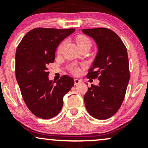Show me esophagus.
<instances>
[{
    "label": "esophagus",
    "instance_id": "1",
    "mask_svg": "<svg viewBox=\"0 0 148 148\" xmlns=\"http://www.w3.org/2000/svg\"><path fill=\"white\" fill-rule=\"evenodd\" d=\"M74 84L75 85H78L81 83V80H79L78 79H74Z\"/></svg>",
    "mask_w": 148,
    "mask_h": 148
}]
</instances>
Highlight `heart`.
I'll return each mask as SVG.
<instances>
[{
	"instance_id": "b5f03b06",
	"label": "heart",
	"mask_w": 148,
	"mask_h": 148,
	"mask_svg": "<svg viewBox=\"0 0 148 148\" xmlns=\"http://www.w3.org/2000/svg\"><path fill=\"white\" fill-rule=\"evenodd\" d=\"M76 42H77L79 47H83V46L87 45H91L90 41L89 40V39L87 38L86 37L83 36V35H79V36L76 37ZM63 43L64 42H62V44H60V46L58 47V52H60L61 51V49H62ZM72 72L73 73H74V74H77V73L79 72V69H78L77 67H74V68L72 69Z\"/></svg>"
}]
</instances>
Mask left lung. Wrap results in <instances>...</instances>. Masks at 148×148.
I'll return each mask as SVG.
<instances>
[{
	"label": "left lung",
	"instance_id": "left-lung-1",
	"mask_svg": "<svg viewBox=\"0 0 148 148\" xmlns=\"http://www.w3.org/2000/svg\"><path fill=\"white\" fill-rule=\"evenodd\" d=\"M95 42L98 51L87 77L99 80L91 85L84 96L89 114L99 120L111 118L118 111L130 81L127 49L115 32L104 28L83 29Z\"/></svg>",
	"mask_w": 148,
	"mask_h": 148
}]
</instances>
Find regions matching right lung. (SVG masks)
Segmentation results:
<instances>
[{
	"mask_svg": "<svg viewBox=\"0 0 148 148\" xmlns=\"http://www.w3.org/2000/svg\"><path fill=\"white\" fill-rule=\"evenodd\" d=\"M74 31V28H35L23 37L16 49V81L25 104L38 118L56 116L62 109L64 95L74 86V80L67 75L56 85L49 81L47 65L55 60L58 46Z\"/></svg>",
	"mask_w": 148,
	"mask_h": 148,
	"instance_id": "add662e5",
	"label": "right lung"
}]
</instances>
